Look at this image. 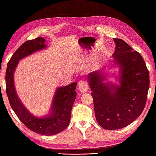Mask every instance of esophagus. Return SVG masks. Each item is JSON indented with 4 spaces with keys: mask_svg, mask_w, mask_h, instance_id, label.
I'll use <instances>...</instances> for the list:
<instances>
[{
    "mask_svg": "<svg viewBox=\"0 0 156 156\" xmlns=\"http://www.w3.org/2000/svg\"><path fill=\"white\" fill-rule=\"evenodd\" d=\"M79 89L82 93L86 92L88 89V83L85 81H81L79 83Z\"/></svg>",
    "mask_w": 156,
    "mask_h": 156,
    "instance_id": "34e87169",
    "label": "esophagus"
}]
</instances>
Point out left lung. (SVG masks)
Here are the masks:
<instances>
[{
  "label": "left lung",
  "instance_id": "left-lung-1",
  "mask_svg": "<svg viewBox=\"0 0 156 156\" xmlns=\"http://www.w3.org/2000/svg\"><path fill=\"white\" fill-rule=\"evenodd\" d=\"M116 44L113 62L120 68V86L105 83V74L98 71L88 77L98 123L103 128L119 129L141 115L147 100L149 72L139 53L122 39Z\"/></svg>",
  "mask_w": 156,
  "mask_h": 156
}]
</instances>
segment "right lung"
Masks as SVG:
<instances>
[{"mask_svg":"<svg viewBox=\"0 0 156 156\" xmlns=\"http://www.w3.org/2000/svg\"><path fill=\"white\" fill-rule=\"evenodd\" d=\"M45 39L41 37L26 41L13 53L7 65L6 91L11 107L22 123L35 133L49 136L59 133L68 126L72 108L77 96L75 91L77 83L56 90L51 112L48 117L45 118L35 117L26 109L19 100L13 83L14 71L19 60L45 48Z\"/></svg>","mask_w":156,"mask_h":156,"instance_id":"add662e5","label":"right lung"}]
</instances>
